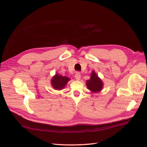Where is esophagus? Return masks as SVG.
Segmentation results:
<instances>
[{"instance_id": "obj_1", "label": "esophagus", "mask_w": 147, "mask_h": 147, "mask_svg": "<svg viewBox=\"0 0 147 147\" xmlns=\"http://www.w3.org/2000/svg\"><path fill=\"white\" fill-rule=\"evenodd\" d=\"M75 79L77 80H80V78H81V76H80V73H79V72H77L76 74H75Z\"/></svg>"}]
</instances>
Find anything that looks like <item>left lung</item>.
Wrapping results in <instances>:
<instances>
[{
    "mask_svg": "<svg viewBox=\"0 0 147 147\" xmlns=\"http://www.w3.org/2000/svg\"><path fill=\"white\" fill-rule=\"evenodd\" d=\"M86 84L88 89L93 93L100 92L103 88V82L96 74L95 71L92 72L90 78L86 81Z\"/></svg>",
    "mask_w": 147,
    "mask_h": 147,
    "instance_id": "obj_1",
    "label": "left lung"
}]
</instances>
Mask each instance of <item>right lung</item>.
Listing matches in <instances>:
<instances>
[{
	"label": "right lung",
	"instance_id": "1",
	"mask_svg": "<svg viewBox=\"0 0 147 147\" xmlns=\"http://www.w3.org/2000/svg\"><path fill=\"white\" fill-rule=\"evenodd\" d=\"M69 80L70 79L68 77L62 76L57 73L51 79V84L54 89L61 90L64 88Z\"/></svg>",
	"mask_w": 147,
	"mask_h": 147
}]
</instances>
